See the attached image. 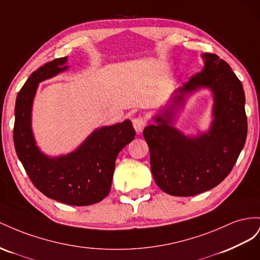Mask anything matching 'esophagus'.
<instances>
[{"label": "esophagus", "instance_id": "1", "mask_svg": "<svg viewBox=\"0 0 260 260\" xmlns=\"http://www.w3.org/2000/svg\"><path fill=\"white\" fill-rule=\"evenodd\" d=\"M133 126L136 131L137 134H142V132L144 127L146 126V120L143 116H137L135 118H133Z\"/></svg>", "mask_w": 260, "mask_h": 260}]
</instances>
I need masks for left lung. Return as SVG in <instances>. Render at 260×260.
Listing matches in <instances>:
<instances>
[{
    "label": "left lung",
    "instance_id": "1",
    "mask_svg": "<svg viewBox=\"0 0 260 260\" xmlns=\"http://www.w3.org/2000/svg\"><path fill=\"white\" fill-rule=\"evenodd\" d=\"M204 68L177 88L167 106L144 129L150 167L160 189L172 196H194L216 187L231 172L246 142L245 93L230 65L204 53ZM206 87L213 92L210 129L187 137L174 126L190 94Z\"/></svg>",
    "mask_w": 260,
    "mask_h": 260
}]
</instances>
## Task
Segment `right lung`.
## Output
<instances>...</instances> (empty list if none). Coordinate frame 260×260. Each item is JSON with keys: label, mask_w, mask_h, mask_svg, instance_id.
Here are the masks:
<instances>
[{"label": "right lung", "mask_w": 260, "mask_h": 260, "mask_svg": "<svg viewBox=\"0 0 260 260\" xmlns=\"http://www.w3.org/2000/svg\"><path fill=\"white\" fill-rule=\"evenodd\" d=\"M68 56L55 58L34 72L17 94L14 145L18 159L42 194L72 206H89L107 197L118 152L135 138L132 122L125 120L95 128L75 150L51 157L37 146L31 111L39 83L69 70Z\"/></svg>", "instance_id": "right-lung-1"}]
</instances>
